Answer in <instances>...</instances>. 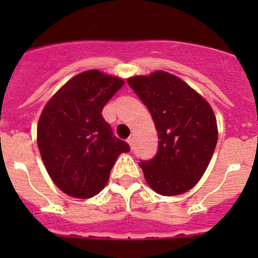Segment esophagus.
Masks as SVG:
<instances>
[{
	"mask_svg": "<svg viewBox=\"0 0 258 258\" xmlns=\"http://www.w3.org/2000/svg\"><path fill=\"white\" fill-rule=\"evenodd\" d=\"M126 142L131 145V147H133V143H134V136H131L129 138L126 140Z\"/></svg>",
	"mask_w": 258,
	"mask_h": 258,
	"instance_id": "obj_1",
	"label": "esophagus"
}]
</instances>
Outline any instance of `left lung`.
<instances>
[{"instance_id":"obj_1","label":"left lung","mask_w":258,"mask_h":258,"mask_svg":"<svg viewBox=\"0 0 258 258\" xmlns=\"http://www.w3.org/2000/svg\"><path fill=\"white\" fill-rule=\"evenodd\" d=\"M149 108L159 137L157 152L140 166L152 190L172 197L202 178L217 145V122L208 102L174 75L157 71L127 79Z\"/></svg>"}]
</instances>
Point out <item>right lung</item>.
I'll return each instance as SVG.
<instances>
[{"instance_id":"add662e5","label":"right lung","mask_w":258,"mask_h":258,"mask_svg":"<svg viewBox=\"0 0 258 258\" xmlns=\"http://www.w3.org/2000/svg\"><path fill=\"white\" fill-rule=\"evenodd\" d=\"M122 85L118 77L86 71L59 89L41 113V157L54 183L71 197L88 199L101 192L118 155L131 151L102 116Z\"/></svg>"}]
</instances>
